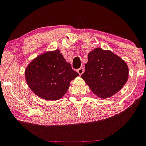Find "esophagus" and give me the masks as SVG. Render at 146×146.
<instances>
[{
    "mask_svg": "<svg viewBox=\"0 0 146 146\" xmlns=\"http://www.w3.org/2000/svg\"><path fill=\"white\" fill-rule=\"evenodd\" d=\"M77 72L79 73V75H82L84 72V68H80L77 70Z\"/></svg>",
    "mask_w": 146,
    "mask_h": 146,
    "instance_id": "34e87169",
    "label": "esophagus"
}]
</instances>
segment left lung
Masks as SVG:
<instances>
[{
    "label": "left lung",
    "mask_w": 146,
    "mask_h": 146,
    "mask_svg": "<svg viewBox=\"0 0 146 146\" xmlns=\"http://www.w3.org/2000/svg\"><path fill=\"white\" fill-rule=\"evenodd\" d=\"M81 75L91 90L100 98H108L120 90L128 80L127 64L110 51L96 48L88 54Z\"/></svg>",
    "instance_id": "8db88e82"
}]
</instances>
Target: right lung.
<instances>
[{
    "label": "right lung",
    "mask_w": 146,
    "mask_h": 146,
    "mask_svg": "<svg viewBox=\"0 0 146 146\" xmlns=\"http://www.w3.org/2000/svg\"><path fill=\"white\" fill-rule=\"evenodd\" d=\"M78 75L66 62L59 50L39 56L25 70L26 80L30 89L46 100L61 99L68 90L70 82Z\"/></svg>",
    "instance_id": "right-lung-1"
}]
</instances>
